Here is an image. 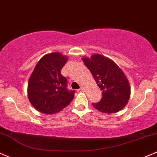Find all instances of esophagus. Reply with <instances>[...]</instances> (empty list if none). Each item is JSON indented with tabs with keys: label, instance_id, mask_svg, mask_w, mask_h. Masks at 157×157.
<instances>
[{
	"label": "esophagus",
	"instance_id": "34e87169",
	"mask_svg": "<svg viewBox=\"0 0 157 157\" xmlns=\"http://www.w3.org/2000/svg\"><path fill=\"white\" fill-rule=\"evenodd\" d=\"M77 92H78V93H83V92H84V89L82 87V88H80L79 90H77Z\"/></svg>",
	"mask_w": 157,
	"mask_h": 157
}]
</instances>
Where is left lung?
Masks as SVG:
<instances>
[{"label":"left lung","mask_w":157,"mask_h":157,"mask_svg":"<svg viewBox=\"0 0 157 157\" xmlns=\"http://www.w3.org/2000/svg\"><path fill=\"white\" fill-rule=\"evenodd\" d=\"M82 59L102 91V98L100 102L93 104L94 107L106 114L123 109L129 100L131 87L122 70L109 58L98 53Z\"/></svg>","instance_id":"8db88e82"}]
</instances>
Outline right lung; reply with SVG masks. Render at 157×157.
Masks as SVG:
<instances>
[{
	"instance_id": "add662e5",
	"label": "right lung",
	"mask_w": 157,
	"mask_h": 157,
	"mask_svg": "<svg viewBox=\"0 0 157 157\" xmlns=\"http://www.w3.org/2000/svg\"><path fill=\"white\" fill-rule=\"evenodd\" d=\"M67 59L59 52L48 53L35 66L28 83V97L39 112L57 113L74 98L75 92L67 89V78L61 74Z\"/></svg>"
}]
</instances>
